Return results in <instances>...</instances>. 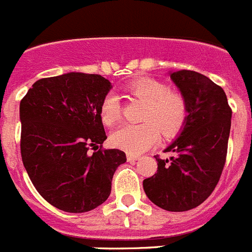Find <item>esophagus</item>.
Segmentation results:
<instances>
[{
  "instance_id": "34e87169",
  "label": "esophagus",
  "mask_w": 252,
  "mask_h": 252,
  "mask_svg": "<svg viewBox=\"0 0 252 252\" xmlns=\"http://www.w3.org/2000/svg\"><path fill=\"white\" fill-rule=\"evenodd\" d=\"M139 158H140L139 156H134V154H127L128 162H135V160H139Z\"/></svg>"
}]
</instances>
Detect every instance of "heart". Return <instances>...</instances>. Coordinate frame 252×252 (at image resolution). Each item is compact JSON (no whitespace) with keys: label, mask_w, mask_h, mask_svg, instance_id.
Listing matches in <instances>:
<instances>
[{"label":"heart","mask_w":252,"mask_h":252,"mask_svg":"<svg viewBox=\"0 0 252 252\" xmlns=\"http://www.w3.org/2000/svg\"><path fill=\"white\" fill-rule=\"evenodd\" d=\"M126 93L145 103L140 120L144 124L126 125L111 135V143L130 154H140L160 140V131L167 139L184 128L189 116L186 96L171 90L162 81L139 77L125 87ZM100 118L105 126H113L121 117V104L115 94H107L100 103Z\"/></svg>","instance_id":"obj_1"}]
</instances>
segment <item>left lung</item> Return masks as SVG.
Returning a JSON list of instances; mask_svg holds the SVG:
<instances>
[{
    "label": "left lung",
    "instance_id": "8db88e82",
    "mask_svg": "<svg viewBox=\"0 0 252 252\" xmlns=\"http://www.w3.org/2000/svg\"><path fill=\"white\" fill-rule=\"evenodd\" d=\"M172 81L186 96L189 116L180 136L154 157L158 169L143 188L152 203L168 212L193 209L216 189L227 157L232 109L224 90L209 77L190 70L171 72Z\"/></svg>",
    "mask_w": 252,
    "mask_h": 252
}]
</instances>
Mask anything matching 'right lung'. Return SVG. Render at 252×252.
I'll list each match as a JSON object with an SVG mask.
<instances>
[{"mask_svg": "<svg viewBox=\"0 0 252 252\" xmlns=\"http://www.w3.org/2000/svg\"><path fill=\"white\" fill-rule=\"evenodd\" d=\"M111 88L100 75L68 72L35 81L21 99L24 167L57 209H95L108 199L116 169L126 162L122 150L102 149L107 136L99 109Z\"/></svg>", "mask_w": 252, "mask_h": 252, "instance_id": "1", "label": "right lung"}]
</instances>
